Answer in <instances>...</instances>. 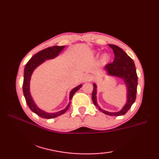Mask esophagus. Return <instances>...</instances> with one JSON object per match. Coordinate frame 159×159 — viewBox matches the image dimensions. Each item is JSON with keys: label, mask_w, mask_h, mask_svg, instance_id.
Listing matches in <instances>:
<instances>
[{"label": "esophagus", "mask_w": 159, "mask_h": 159, "mask_svg": "<svg viewBox=\"0 0 159 159\" xmlns=\"http://www.w3.org/2000/svg\"><path fill=\"white\" fill-rule=\"evenodd\" d=\"M91 80H92V76L89 75V74H87V75H85V76L83 77V81L85 83V82H87V81H90Z\"/></svg>", "instance_id": "1"}]
</instances>
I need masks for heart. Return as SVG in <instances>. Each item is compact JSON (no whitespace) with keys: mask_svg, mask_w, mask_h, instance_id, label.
<instances>
[{"mask_svg":"<svg viewBox=\"0 0 159 159\" xmlns=\"http://www.w3.org/2000/svg\"><path fill=\"white\" fill-rule=\"evenodd\" d=\"M98 52L96 51H93L92 52V55L93 56H98ZM109 59H110V56L109 54L104 53L102 55V57H101L100 61L102 64H106L108 61H109Z\"/></svg>","mask_w":159,"mask_h":159,"instance_id":"obj_1","label":"heart"}]
</instances>
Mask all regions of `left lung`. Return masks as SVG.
<instances>
[{
  "instance_id": "left-lung-1",
  "label": "left lung",
  "mask_w": 159,
  "mask_h": 159,
  "mask_svg": "<svg viewBox=\"0 0 159 159\" xmlns=\"http://www.w3.org/2000/svg\"><path fill=\"white\" fill-rule=\"evenodd\" d=\"M113 50L115 59L113 63L107 64L103 68L105 75L116 77L124 81L126 89V100L123 107L117 112H109L102 109L97 102V88L96 83H93V90L92 92V100L98 109L101 112L108 116H120L126 113L130 109L136 99L137 89V74L136 67L133 60L119 46L109 44Z\"/></svg>"
}]
</instances>
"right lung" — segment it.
<instances>
[{
    "label": "right lung",
    "instance_id": "obj_1",
    "mask_svg": "<svg viewBox=\"0 0 159 159\" xmlns=\"http://www.w3.org/2000/svg\"><path fill=\"white\" fill-rule=\"evenodd\" d=\"M65 46H55L52 47H49L46 49L36 53L34 56H33L31 59L29 61V62L26 64L25 70H24V80H23V93L25 96L26 102L27 103V105L30 108L33 113L38 115L39 117L45 119H51V118H55L57 116H59L63 114L67 109H69L70 105V100L72 98V96L78 90H79L83 85H80L74 87L70 92L69 100L70 102L66 106L65 109L61 110L58 112L55 113H48L46 111L42 110V109L37 105L35 102L34 100L33 99V97L30 92V81H31L32 74L34 72L35 70L43 62H45L46 60L53 59L56 58L59 55V54L65 48Z\"/></svg>",
    "mask_w": 159,
    "mask_h": 159
}]
</instances>
